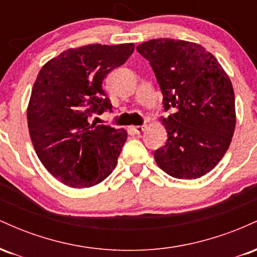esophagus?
<instances>
[{
	"label": "esophagus",
	"mask_w": 257,
	"mask_h": 257,
	"mask_svg": "<svg viewBox=\"0 0 257 257\" xmlns=\"http://www.w3.org/2000/svg\"><path fill=\"white\" fill-rule=\"evenodd\" d=\"M146 126L145 125H138V126H133V131H134L137 134H141L143 132H145Z\"/></svg>",
	"instance_id": "1"
}]
</instances>
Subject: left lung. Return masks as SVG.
I'll list each match as a JSON object with an SVG mask.
<instances>
[{
  "label": "left lung",
  "instance_id": "1",
  "mask_svg": "<svg viewBox=\"0 0 257 257\" xmlns=\"http://www.w3.org/2000/svg\"><path fill=\"white\" fill-rule=\"evenodd\" d=\"M156 73L164 110L167 145L156 163L176 179H197L213 170L228 150L235 128L234 91L217 59L198 43L157 38L139 44Z\"/></svg>",
  "mask_w": 257,
  "mask_h": 257
}]
</instances>
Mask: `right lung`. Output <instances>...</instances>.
<instances>
[{
	"instance_id": "1",
	"label": "right lung",
	"mask_w": 257,
	"mask_h": 257,
	"mask_svg": "<svg viewBox=\"0 0 257 257\" xmlns=\"http://www.w3.org/2000/svg\"><path fill=\"white\" fill-rule=\"evenodd\" d=\"M134 43L88 44L51 59L38 72L28 105V125L38 158L59 181L91 187L107 178L126 137L125 129L90 123L111 110L102 81L124 64Z\"/></svg>"
}]
</instances>
